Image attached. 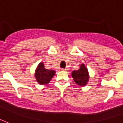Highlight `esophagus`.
<instances>
[{
    "mask_svg": "<svg viewBox=\"0 0 123 123\" xmlns=\"http://www.w3.org/2000/svg\"><path fill=\"white\" fill-rule=\"evenodd\" d=\"M61 70H62V71H67V70H68V69H62Z\"/></svg>",
    "mask_w": 123,
    "mask_h": 123,
    "instance_id": "1",
    "label": "esophagus"
}]
</instances>
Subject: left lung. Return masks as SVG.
I'll return each mask as SVG.
<instances>
[{
	"instance_id": "8db88e82",
	"label": "left lung",
	"mask_w": 123,
	"mask_h": 123,
	"mask_svg": "<svg viewBox=\"0 0 123 123\" xmlns=\"http://www.w3.org/2000/svg\"><path fill=\"white\" fill-rule=\"evenodd\" d=\"M71 76L75 83L79 86H85L87 85L90 79L88 69L84 63L80 64V68L78 70L72 71Z\"/></svg>"
}]
</instances>
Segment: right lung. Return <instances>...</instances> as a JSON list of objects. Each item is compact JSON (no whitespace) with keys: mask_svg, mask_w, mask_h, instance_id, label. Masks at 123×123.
Masks as SVG:
<instances>
[{"mask_svg":"<svg viewBox=\"0 0 123 123\" xmlns=\"http://www.w3.org/2000/svg\"><path fill=\"white\" fill-rule=\"evenodd\" d=\"M55 73L54 70L45 69L44 63L41 62L36 68L35 77L38 85H46L52 80Z\"/></svg>","mask_w":123,"mask_h":123,"instance_id":"1","label":"right lung"}]
</instances>
